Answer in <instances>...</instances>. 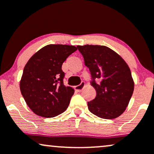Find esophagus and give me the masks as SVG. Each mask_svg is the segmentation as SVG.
Wrapping results in <instances>:
<instances>
[{
    "label": "esophagus",
    "instance_id": "obj_1",
    "mask_svg": "<svg viewBox=\"0 0 154 154\" xmlns=\"http://www.w3.org/2000/svg\"><path fill=\"white\" fill-rule=\"evenodd\" d=\"M85 83L84 82H82L80 83V84L79 85H77V86H75V90L77 91H78V92H81L83 90V88H85Z\"/></svg>",
    "mask_w": 154,
    "mask_h": 154
}]
</instances>
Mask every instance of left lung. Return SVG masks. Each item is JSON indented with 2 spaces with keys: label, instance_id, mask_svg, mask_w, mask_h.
Returning <instances> with one entry per match:
<instances>
[{
  "label": "left lung",
  "instance_id": "1",
  "mask_svg": "<svg viewBox=\"0 0 154 154\" xmlns=\"http://www.w3.org/2000/svg\"><path fill=\"white\" fill-rule=\"evenodd\" d=\"M91 72V85L96 96L88 102L89 111L103 119L123 114L134 91V80L128 63L117 53L105 45H77ZM100 82L96 83L94 79Z\"/></svg>",
  "mask_w": 154,
  "mask_h": 154
}]
</instances>
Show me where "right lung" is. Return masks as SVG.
Returning a JSON list of instances; mask_svg holds the SVG:
<instances>
[{
    "instance_id": "obj_1",
    "label": "right lung",
    "mask_w": 154,
    "mask_h": 154,
    "mask_svg": "<svg viewBox=\"0 0 154 154\" xmlns=\"http://www.w3.org/2000/svg\"><path fill=\"white\" fill-rule=\"evenodd\" d=\"M77 50L74 45L51 44L40 49L26 63L19 87L26 103L35 114L54 117L68 108L75 90L63 85L61 66Z\"/></svg>"
}]
</instances>
